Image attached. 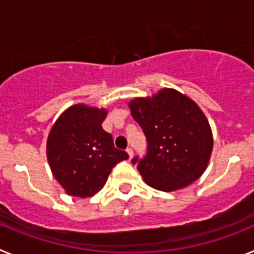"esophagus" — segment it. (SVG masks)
I'll return each instance as SVG.
<instances>
[{
  "label": "esophagus",
  "instance_id": "esophagus-1",
  "mask_svg": "<svg viewBox=\"0 0 254 254\" xmlns=\"http://www.w3.org/2000/svg\"><path fill=\"white\" fill-rule=\"evenodd\" d=\"M127 154H128L129 159H132V156H133V150L131 147H127Z\"/></svg>",
  "mask_w": 254,
  "mask_h": 254
}]
</instances>
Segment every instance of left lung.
<instances>
[{
	"label": "left lung",
	"instance_id": "1",
	"mask_svg": "<svg viewBox=\"0 0 254 254\" xmlns=\"http://www.w3.org/2000/svg\"><path fill=\"white\" fill-rule=\"evenodd\" d=\"M146 136L147 151L132 164L150 187L163 192L185 188L202 176L212 151V132L198 105L174 89L128 104Z\"/></svg>",
	"mask_w": 254,
	"mask_h": 254
}]
</instances>
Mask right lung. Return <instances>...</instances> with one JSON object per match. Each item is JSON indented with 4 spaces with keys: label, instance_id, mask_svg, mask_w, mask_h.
<instances>
[{
    "label": "right lung",
    "instance_id": "1",
    "mask_svg": "<svg viewBox=\"0 0 254 254\" xmlns=\"http://www.w3.org/2000/svg\"><path fill=\"white\" fill-rule=\"evenodd\" d=\"M105 117V109L76 104L58 117L49 132V167L67 194L94 196L114 165L128 159L127 152L114 147L112 134L103 129Z\"/></svg>",
    "mask_w": 254,
    "mask_h": 254
}]
</instances>
